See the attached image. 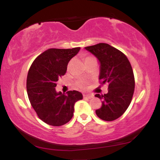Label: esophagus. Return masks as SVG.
<instances>
[{
  "label": "esophagus",
  "instance_id": "esophagus-1",
  "mask_svg": "<svg viewBox=\"0 0 160 160\" xmlns=\"http://www.w3.org/2000/svg\"><path fill=\"white\" fill-rule=\"evenodd\" d=\"M82 96H83L84 98H92L93 97V95L89 94H83Z\"/></svg>",
  "mask_w": 160,
  "mask_h": 160
}]
</instances>
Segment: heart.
<instances>
[{
    "instance_id": "b5f03b06",
    "label": "heart",
    "mask_w": 160,
    "mask_h": 160,
    "mask_svg": "<svg viewBox=\"0 0 160 160\" xmlns=\"http://www.w3.org/2000/svg\"><path fill=\"white\" fill-rule=\"evenodd\" d=\"M90 58V57H89V56H88V57H86V58H85V59H86V58Z\"/></svg>"
}]
</instances>
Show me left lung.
<instances>
[{
    "label": "left lung",
    "instance_id": "left-lung-1",
    "mask_svg": "<svg viewBox=\"0 0 160 160\" xmlns=\"http://www.w3.org/2000/svg\"><path fill=\"white\" fill-rule=\"evenodd\" d=\"M85 49L100 62L101 83H108L107 94L95 95L102 101V107L95 111L96 115L105 121L117 120L127 110L132 99L135 78L131 64L121 51L108 43H98Z\"/></svg>",
    "mask_w": 160,
    "mask_h": 160
}]
</instances>
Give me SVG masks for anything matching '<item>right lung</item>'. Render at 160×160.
Returning <instances> with one entry per match:
<instances>
[{
    "label": "right lung",
    "instance_id": "1",
    "mask_svg": "<svg viewBox=\"0 0 160 160\" xmlns=\"http://www.w3.org/2000/svg\"><path fill=\"white\" fill-rule=\"evenodd\" d=\"M80 47L49 49L38 56L31 65L27 76V93L38 117L47 124L60 126L73 117L74 104L82 99L80 92H57L56 82L65 74L70 60Z\"/></svg>",
    "mask_w": 160,
    "mask_h": 160
}]
</instances>
